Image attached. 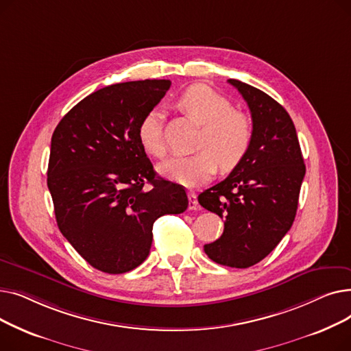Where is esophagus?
<instances>
[{
  "label": "esophagus",
  "mask_w": 351,
  "mask_h": 351,
  "mask_svg": "<svg viewBox=\"0 0 351 351\" xmlns=\"http://www.w3.org/2000/svg\"><path fill=\"white\" fill-rule=\"evenodd\" d=\"M188 197H189V209L191 210H196L199 209V204H197V196L195 192H188Z\"/></svg>",
  "instance_id": "34e87169"
}]
</instances>
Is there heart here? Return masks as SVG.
<instances>
[{
	"label": "heart",
	"instance_id": "b5f03b06",
	"mask_svg": "<svg viewBox=\"0 0 351 351\" xmlns=\"http://www.w3.org/2000/svg\"><path fill=\"white\" fill-rule=\"evenodd\" d=\"M178 104L183 112L204 125L196 145L200 152L163 162L159 166L162 176L185 186H199L212 179L217 166L228 173L245 160L253 142V123L246 114L234 110L228 98L209 86L193 85L183 92ZM138 139L149 155L165 156L160 114L156 109L142 118Z\"/></svg>",
	"mask_w": 351,
	"mask_h": 351
}]
</instances>
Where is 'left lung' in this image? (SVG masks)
<instances>
[{"mask_svg": "<svg viewBox=\"0 0 351 351\" xmlns=\"http://www.w3.org/2000/svg\"><path fill=\"white\" fill-rule=\"evenodd\" d=\"M247 102L253 142L245 160L197 196L200 206L225 219L205 253L219 265L246 269L263 261L290 230L306 166L287 110L249 84L229 80Z\"/></svg>", "mask_w": 351, "mask_h": 351, "instance_id": "1", "label": "left lung"}]
</instances>
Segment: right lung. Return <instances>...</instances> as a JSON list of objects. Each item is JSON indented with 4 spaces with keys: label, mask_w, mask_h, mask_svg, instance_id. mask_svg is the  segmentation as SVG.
Returning <instances> with one entry per match:
<instances>
[{
    "label": "right lung",
    "mask_w": 351,
    "mask_h": 351,
    "mask_svg": "<svg viewBox=\"0 0 351 351\" xmlns=\"http://www.w3.org/2000/svg\"><path fill=\"white\" fill-rule=\"evenodd\" d=\"M169 88V80L105 86L52 134L47 183L58 228L101 271L138 267L149 254L155 220L189 205L185 189L156 175L138 139L142 118Z\"/></svg>",
    "instance_id": "add662e5"
}]
</instances>
